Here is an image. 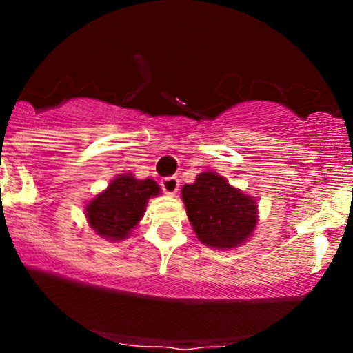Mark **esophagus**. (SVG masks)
<instances>
[{
  "label": "esophagus",
  "mask_w": 353,
  "mask_h": 353,
  "mask_svg": "<svg viewBox=\"0 0 353 353\" xmlns=\"http://www.w3.org/2000/svg\"><path fill=\"white\" fill-rule=\"evenodd\" d=\"M179 179H177L176 176H171V177H164L163 181H161V188L165 194H169V196H174V194L179 190Z\"/></svg>",
  "instance_id": "34e87169"
}]
</instances>
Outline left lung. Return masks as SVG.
Returning <instances> with one entry per match:
<instances>
[{"label": "left lung", "mask_w": 353, "mask_h": 353, "mask_svg": "<svg viewBox=\"0 0 353 353\" xmlns=\"http://www.w3.org/2000/svg\"><path fill=\"white\" fill-rule=\"evenodd\" d=\"M189 222L204 245H242L257 225V202L216 172H201L181 190Z\"/></svg>", "instance_id": "1"}]
</instances>
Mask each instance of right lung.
<instances>
[{"mask_svg":"<svg viewBox=\"0 0 353 353\" xmlns=\"http://www.w3.org/2000/svg\"><path fill=\"white\" fill-rule=\"evenodd\" d=\"M159 194L161 188L156 181L119 174L108 189L88 202V224L108 241H123L139 224L148 201Z\"/></svg>","mask_w":353,"mask_h":353,"instance_id":"obj_1","label":"right lung"}]
</instances>
